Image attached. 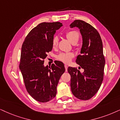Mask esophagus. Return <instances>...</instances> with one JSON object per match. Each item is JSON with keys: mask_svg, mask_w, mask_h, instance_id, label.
I'll list each match as a JSON object with an SVG mask.
<instances>
[{"mask_svg": "<svg viewBox=\"0 0 120 120\" xmlns=\"http://www.w3.org/2000/svg\"><path fill=\"white\" fill-rule=\"evenodd\" d=\"M64 66H65V71H68V65H65Z\"/></svg>", "mask_w": 120, "mask_h": 120, "instance_id": "esophagus-1", "label": "esophagus"}]
</instances>
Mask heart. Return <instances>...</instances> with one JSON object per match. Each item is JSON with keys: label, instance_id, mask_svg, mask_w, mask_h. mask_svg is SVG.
Wrapping results in <instances>:
<instances>
[{"label": "heart", "instance_id": "b5f03b06", "mask_svg": "<svg viewBox=\"0 0 120 120\" xmlns=\"http://www.w3.org/2000/svg\"><path fill=\"white\" fill-rule=\"evenodd\" d=\"M65 36L68 40L72 44H76L80 38V34L76 30H69L65 33ZM58 39L56 37H54L52 40V47L56 48L57 46ZM74 54L70 52H61L57 56V59L64 63H69L73 58Z\"/></svg>", "mask_w": 120, "mask_h": 120}]
</instances>
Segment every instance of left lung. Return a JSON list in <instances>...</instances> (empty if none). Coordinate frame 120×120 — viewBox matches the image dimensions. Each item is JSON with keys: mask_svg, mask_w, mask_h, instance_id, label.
Here are the masks:
<instances>
[{"mask_svg": "<svg viewBox=\"0 0 120 120\" xmlns=\"http://www.w3.org/2000/svg\"><path fill=\"white\" fill-rule=\"evenodd\" d=\"M70 27L79 28L82 36L81 55L76 62L84 70L81 72L76 68H68L71 90L76 98L87 100L98 91L104 79L105 59L102 40L96 29L81 20H74Z\"/></svg>", "mask_w": 120, "mask_h": 120, "instance_id": "8db88e82", "label": "left lung"}]
</instances>
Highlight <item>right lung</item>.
Returning a JSON list of instances; mask_svg holds the SVG:
<instances>
[{"label":"right lung","instance_id":"1","mask_svg":"<svg viewBox=\"0 0 120 120\" xmlns=\"http://www.w3.org/2000/svg\"><path fill=\"white\" fill-rule=\"evenodd\" d=\"M61 26L60 22H41L29 33L22 43L19 68L27 91L39 102L55 98L59 81L65 71L59 61L51 67L44 66L47 52L52 49L54 35Z\"/></svg>","mask_w":120,"mask_h":120}]
</instances>
